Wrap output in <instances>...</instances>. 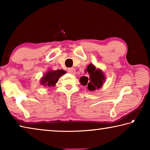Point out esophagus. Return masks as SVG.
<instances>
[{"mask_svg":"<svg viewBox=\"0 0 150 150\" xmlns=\"http://www.w3.org/2000/svg\"><path fill=\"white\" fill-rule=\"evenodd\" d=\"M68 72L71 73V74H73V75H75L76 73L75 69H74V68H69V69H68Z\"/></svg>","mask_w":150,"mask_h":150,"instance_id":"34e87169","label":"esophagus"}]
</instances>
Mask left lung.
Returning <instances> with one entry per match:
<instances>
[{"mask_svg":"<svg viewBox=\"0 0 150 150\" xmlns=\"http://www.w3.org/2000/svg\"><path fill=\"white\" fill-rule=\"evenodd\" d=\"M87 72L89 74V77L83 76L80 78V83L83 85H87L88 89L92 91L100 88L105 82V76L103 72L99 69H96L93 64L88 65ZM85 71V72H86Z\"/></svg>","mask_w":150,"mask_h":150,"instance_id":"8db88e82","label":"left lung"}]
</instances>
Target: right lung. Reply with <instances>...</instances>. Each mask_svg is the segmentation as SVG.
<instances>
[{"label":"right lung","instance_id":"1","mask_svg":"<svg viewBox=\"0 0 150 150\" xmlns=\"http://www.w3.org/2000/svg\"><path fill=\"white\" fill-rule=\"evenodd\" d=\"M65 73L66 71L62 69H57L56 71L50 70L40 79V83L44 87H54V86H55V84L57 83L59 79L63 75L65 74Z\"/></svg>","mask_w":150,"mask_h":150}]
</instances>
